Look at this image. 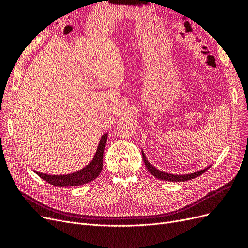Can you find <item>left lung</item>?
Returning a JSON list of instances; mask_svg holds the SVG:
<instances>
[{"instance_id": "1", "label": "left lung", "mask_w": 248, "mask_h": 248, "mask_svg": "<svg viewBox=\"0 0 248 248\" xmlns=\"http://www.w3.org/2000/svg\"><path fill=\"white\" fill-rule=\"evenodd\" d=\"M142 153V159H144V162H145V166L147 168V170L151 172V175H153L155 178L159 179V180H166V181H170V182H184V181H188V180H191V179H194L197 178L199 176H201L202 174H204V172L211 167H208L204 170H201L199 171H196V172H192V174H186V175H172V174H170V172H164V171H161L159 170H157L156 168H154L152 164H150V162L147 160V157L145 156V153L144 151H141Z\"/></svg>"}]
</instances>
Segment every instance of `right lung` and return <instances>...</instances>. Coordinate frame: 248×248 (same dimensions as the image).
Segmentation results:
<instances>
[{"label": "right lung", "mask_w": 248, "mask_h": 248, "mask_svg": "<svg viewBox=\"0 0 248 248\" xmlns=\"http://www.w3.org/2000/svg\"><path fill=\"white\" fill-rule=\"evenodd\" d=\"M108 134L104 133L100 141L95 156L93 157L92 161L88 166L77 172H72L69 175H46L42 172L35 171L37 175L42 178L44 181L48 182L51 185L58 187H68V186H79L91 182L100 175L103 167V152L104 147L107 144Z\"/></svg>", "instance_id": "add662e5"}]
</instances>
